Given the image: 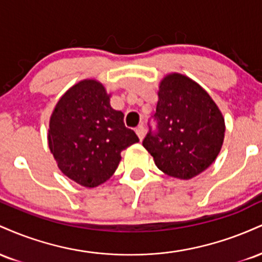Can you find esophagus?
<instances>
[{
  "label": "esophagus",
  "instance_id": "1",
  "mask_svg": "<svg viewBox=\"0 0 262 262\" xmlns=\"http://www.w3.org/2000/svg\"><path fill=\"white\" fill-rule=\"evenodd\" d=\"M135 133H137L138 138H139L140 140L144 139V135H145V129H144L143 125H139L137 129H135Z\"/></svg>",
  "mask_w": 262,
  "mask_h": 262
}]
</instances>
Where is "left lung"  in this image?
<instances>
[{
  "instance_id": "8db88e82",
  "label": "left lung",
  "mask_w": 262,
  "mask_h": 262,
  "mask_svg": "<svg viewBox=\"0 0 262 262\" xmlns=\"http://www.w3.org/2000/svg\"><path fill=\"white\" fill-rule=\"evenodd\" d=\"M158 97V132H149L143 146L166 175L180 180L196 177L221 152L223 114L202 86L180 73L164 76Z\"/></svg>"
}]
</instances>
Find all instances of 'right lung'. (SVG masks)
<instances>
[{"mask_svg": "<svg viewBox=\"0 0 262 262\" xmlns=\"http://www.w3.org/2000/svg\"><path fill=\"white\" fill-rule=\"evenodd\" d=\"M110 101L103 83L85 79L60 97L50 116L48 144L59 170L87 188L110 180L121 152L139 141Z\"/></svg>", "mask_w": 262, "mask_h": 262, "instance_id": "1", "label": "right lung"}]
</instances>
